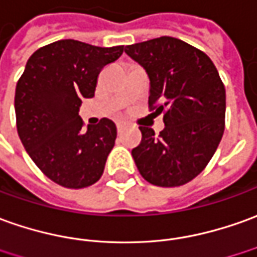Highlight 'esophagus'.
Segmentation results:
<instances>
[{"mask_svg": "<svg viewBox=\"0 0 257 257\" xmlns=\"http://www.w3.org/2000/svg\"><path fill=\"white\" fill-rule=\"evenodd\" d=\"M124 128H125V125L123 124V123H117V133H118V134H121V133L124 132Z\"/></svg>", "mask_w": 257, "mask_h": 257, "instance_id": "34e87169", "label": "esophagus"}]
</instances>
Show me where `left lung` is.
<instances>
[{
    "mask_svg": "<svg viewBox=\"0 0 257 257\" xmlns=\"http://www.w3.org/2000/svg\"><path fill=\"white\" fill-rule=\"evenodd\" d=\"M150 78L148 105L164 113L155 136L140 127L141 143L132 155L141 176L161 187L194 179L213 158L225 127V88L206 53L176 37L162 36L125 46ZM157 106H155V105Z\"/></svg>",
    "mask_w": 257,
    "mask_h": 257,
    "instance_id": "8db88e82",
    "label": "left lung"
}]
</instances>
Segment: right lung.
Wrapping results in <instances>:
<instances>
[{
  "label": "right lung",
  "mask_w": 257,
  "mask_h": 257,
  "mask_svg": "<svg viewBox=\"0 0 257 257\" xmlns=\"http://www.w3.org/2000/svg\"><path fill=\"white\" fill-rule=\"evenodd\" d=\"M123 49L65 39L40 47L26 63L15 89L18 134L32 161L57 185L82 189L103 173L116 124L102 118L85 132L78 111L95 95L99 72Z\"/></svg>",
  "instance_id": "right-lung-1"
}]
</instances>
